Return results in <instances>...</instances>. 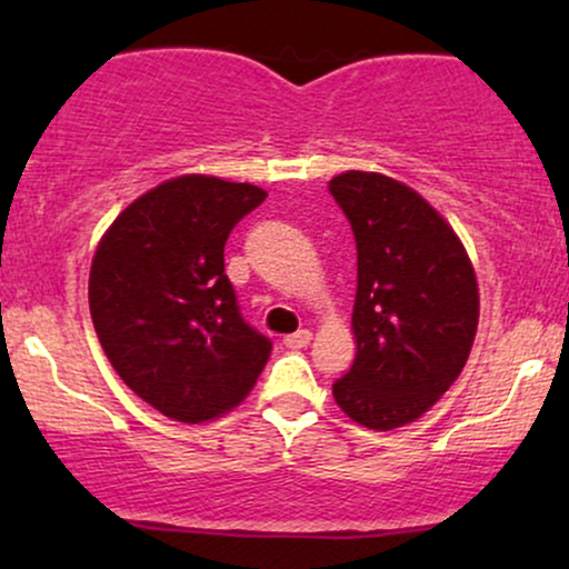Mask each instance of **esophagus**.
<instances>
[{
	"instance_id": "obj_1",
	"label": "esophagus",
	"mask_w": 569,
	"mask_h": 569,
	"mask_svg": "<svg viewBox=\"0 0 569 569\" xmlns=\"http://www.w3.org/2000/svg\"><path fill=\"white\" fill-rule=\"evenodd\" d=\"M310 339H312V331L302 329V331H297V335L286 337L283 345H286V348H291V350H302V348H307V345H310Z\"/></svg>"
}]
</instances>
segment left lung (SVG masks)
Listing matches in <instances>:
<instances>
[{"mask_svg": "<svg viewBox=\"0 0 569 569\" xmlns=\"http://www.w3.org/2000/svg\"><path fill=\"white\" fill-rule=\"evenodd\" d=\"M358 248L356 361L335 382L339 409L371 430L426 415L457 380L479 326L473 264L415 189L382 173L329 181Z\"/></svg>", "mask_w": 569, "mask_h": 569, "instance_id": "left-lung-1", "label": "left lung"}]
</instances>
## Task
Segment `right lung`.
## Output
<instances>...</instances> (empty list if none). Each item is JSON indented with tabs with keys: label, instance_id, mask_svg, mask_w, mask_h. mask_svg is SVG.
<instances>
[{
	"label": "right lung",
	"instance_id": "1",
	"mask_svg": "<svg viewBox=\"0 0 569 569\" xmlns=\"http://www.w3.org/2000/svg\"><path fill=\"white\" fill-rule=\"evenodd\" d=\"M264 189L189 173L133 200L96 248L90 316L122 382L160 415L206 422L248 396L272 342L240 316L224 243Z\"/></svg>",
	"mask_w": 569,
	"mask_h": 569
}]
</instances>
